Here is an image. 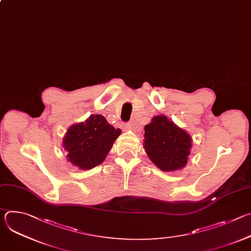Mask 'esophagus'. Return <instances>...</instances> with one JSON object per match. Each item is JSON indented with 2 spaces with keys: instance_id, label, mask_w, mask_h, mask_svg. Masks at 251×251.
Wrapping results in <instances>:
<instances>
[{
  "instance_id": "1",
  "label": "esophagus",
  "mask_w": 251,
  "mask_h": 251,
  "mask_svg": "<svg viewBox=\"0 0 251 251\" xmlns=\"http://www.w3.org/2000/svg\"><path fill=\"white\" fill-rule=\"evenodd\" d=\"M126 128H127L128 130H132V129H133V123H132V122L127 123V124H126Z\"/></svg>"
}]
</instances>
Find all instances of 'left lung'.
Listing matches in <instances>:
<instances>
[{
	"mask_svg": "<svg viewBox=\"0 0 251 251\" xmlns=\"http://www.w3.org/2000/svg\"><path fill=\"white\" fill-rule=\"evenodd\" d=\"M144 147L149 159L162 171L174 172L188 164L193 139L167 116H154L145 125Z\"/></svg>",
	"mask_w": 251,
	"mask_h": 251,
	"instance_id": "left-lung-1",
	"label": "left lung"
}]
</instances>
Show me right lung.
<instances>
[{"label":"right lung","mask_w":251,"mask_h":251,"mask_svg":"<svg viewBox=\"0 0 251 251\" xmlns=\"http://www.w3.org/2000/svg\"><path fill=\"white\" fill-rule=\"evenodd\" d=\"M120 134L102 115H90L67 129L62 140L67 161L80 170L93 169L105 160Z\"/></svg>","instance_id":"right-lung-1"}]
</instances>
